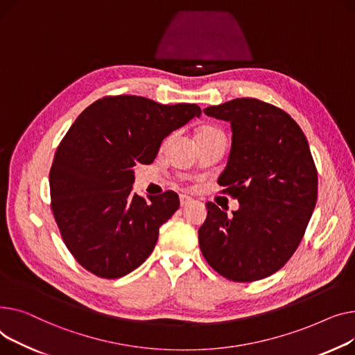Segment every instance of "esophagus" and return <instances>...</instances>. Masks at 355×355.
I'll return each mask as SVG.
<instances>
[{
	"instance_id": "34e87169",
	"label": "esophagus",
	"mask_w": 355,
	"mask_h": 355,
	"mask_svg": "<svg viewBox=\"0 0 355 355\" xmlns=\"http://www.w3.org/2000/svg\"><path fill=\"white\" fill-rule=\"evenodd\" d=\"M179 199H180V206H187L191 202H193V199L187 195H180Z\"/></svg>"
}]
</instances>
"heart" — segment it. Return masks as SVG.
Segmentation results:
<instances>
[{
    "label": "heart",
    "mask_w": 355,
    "mask_h": 355,
    "mask_svg": "<svg viewBox=\"0 0 355 355\" xmlns=\"http://www.w3.org/2000/svg\"><path fill=\"white\" fill-rule=\"evenodd\" d=\"M216 132H220V130L216 129V128H214V126H200V128L196 130V139L203 137V136H207V135H212V133H216Z\"/></svg>",
    "instance_id": "b5f03b06"
}]
</instances>
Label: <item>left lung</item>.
I'll list each match as a JSON object with an SVG mask.
<instances>
[{"instance_id":"obj_1","label":"left lung","mask_w":355,"mask_h":355,"mask_svg":"<svg viewBox=\"0 0 355 355\" xmlns=\"http://www.w3.org/2000/svg\"><path fill=\"white\" fill-rule=\"evenodd\" d=\"M203 113L232 126L231 155L218 183L239 209L227 216L206 203L200 251L227 279L266 278L294 255L317 203L318 173L306 137L288 113L258 98H234Z\"/></svg>"}]
</instances>
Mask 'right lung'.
Segmentation results:
<instances>
[{
    "instance_id": "add662e5",
    "label": "right lung",
    "mask_w": 355,
    "mask_h": 355,
    "mask_svg": "<svg viewBox=\"0 0 355 355\" xmlns=\"http://www.w3.org/2000/svg\"><path fill=\"white\" fill-rule=\"evenodd\" d=\"M200 114L198 104L120 94L98 98L71 124L53 159L50 206L62 242L89 272L120 278L152 254L179 196L132 193L133 168L153 163L162 140Z\"/></svg>"
}]
</instances>
